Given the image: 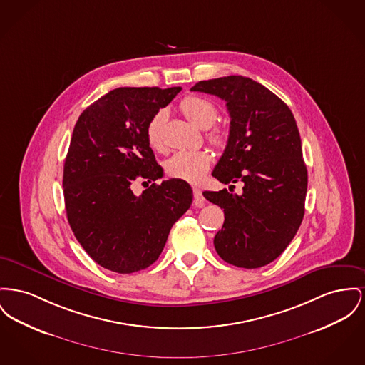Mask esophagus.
I'll list each match as a JSON object with an SVG mask.
<instances>
[{
	"instance_id": "34e87169",
	"label": "esophagus",
	"mask_w": 365,
	"mask_h": 365,
	"mask_svg": "<svg viewBox=\"0 0 365 365\" xmlns=\"http://www.w3.org/2000/svg\"><path fill=\"white\" fill-rule=\"evenodd\" d=\"M193 195L194 207H198V208H201V207H204V205H205V198H204V195H202L201 190H200L198 187H193Z\"/></svg>"
}]
</instances>
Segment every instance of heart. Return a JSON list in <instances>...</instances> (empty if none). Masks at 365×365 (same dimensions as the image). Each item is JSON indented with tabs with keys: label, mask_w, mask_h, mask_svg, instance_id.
<instances>
[{
	"label": "heart",
	"mask_w": 365,
	"mask_h": 365,
	"mask_svg": "<svg viewBox=\"0 0 365 365\" xmlns=\"http://www.w3.org/2000/svg\"><path fill=\"white\" fill-rule=\"evenodd\" d=\"M180 110L187 117V120H190L194 125L200 128L211 127L217 115V110L214 103L210 99L198 95H190L185 98L180 102ZM165 120H167V110L161 108L151 117L148 124V128H146L148 140L151 148L154 149L163 148V128H164ZM208 138L216 146H222L226 142V133L222 129H214L208 135ZM211 163H212V157L210 151H178L167 160L165 171L172 178L182 179L190 183H198L210 170Z\"/></svg>",
	"instance_id": "heart-1"
}]
</instances>
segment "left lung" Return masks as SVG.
I'll return each mask as SVG.
<instances>
[{
    "mask_svg": "<svg viewBox=\"0 0 365 365\" xmlns=\"http://www.w3.org/2000/svg\"><path fill=\"white\" fill-rule=\"evenodd\" d=\"M192 91L226 102L229 139L212 176L244 183L240 195L202 193L225 212L215 250L237 267L266 266L284 252L304 215L307 170L294 114L270 89L242 76L200 81Z\"/></svg>",
    "mask_w": 365,
    "mask_h": 365,
    "instance_id": "left-lung-1",
    "label": "left lung"
}]
</instances>
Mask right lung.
I'll list each match as a JSON object with an SVG mask.
<instances>
[{
	"mask_svg": "<svg viewBox=\"0 0 365 365\" xmlns=\"http://www.w3.org/2000/svg\"><path fill=\"white\" fill-rule=\"evenodd\" d=\"M180 89H113L81 113L73 130L63 168L67 220L86 254L114 273L153 264L192 205L187 182L155 183L163 168L146 135L151 117ZM136 178L153 182L140 196L130 190Z\"/></svg>",
	"mask_w": 365,
	"mask_h": 365,
	"instance_id": "add662e5",
	"label": "right lung"
}]
</instances>
